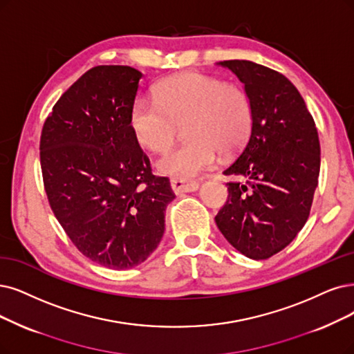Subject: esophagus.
<instances>
[{"instance_id": "obj_1", "label": "esophagus", "mask_w": 354, "mask_h": 354, "mask_svg": "<svg viewBox=\"0 0 354 354\" xmlns=\"http://www.w3.org/2000/svg\"><path fill=\"white\" fill-rule=\"evenodd\" d=\"M170 187H172L175 194H182V192H194L198 189V182L189 180V179H172L170 180Z\"/></svg>"}]
</instances>
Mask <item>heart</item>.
Here are the masks:
<instances>
[{"label": "heart", "mask_w": 354, "mask_h": 354, "mask_svg": "<svg viewBox=\"0 0 354 354\" xmlns=\"http://www.w3.org/2000/svg\"><path fill=\"white\" fill-rule=\"evenodd\" d=\"M252 120V102L243 87L189 73L167 78L154 97H138L129 124L140 146L154 153L166 150L184 125L188 141L165 153L156 166L163 175L189 179L212 169L218 153L227 156L241 149Z\"/></svg>", "instance_id": "1"}]
</instances>
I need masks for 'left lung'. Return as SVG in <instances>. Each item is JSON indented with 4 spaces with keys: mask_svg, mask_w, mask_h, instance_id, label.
Instances as JSON below:
<instances>
[{
    "mask_svg": "<svg viewBox=\"0 0 354 354\" xmlns=\"http://www.w3.org/2000/svg\"><path fill=\"white\" fill-rule=\"evenodd\" d=\"M243 83L252 102L250 137L226 170L227 201L216 225L227 242L252 259L280 252L302 230L318 187V131L289 78L245 59L218 62Z\"/></svg>",
    "mask_w": 354,
    "mask_h": 354,
    "instance_id": "left-lung-1",
    "label": "left lung"
}]
</instances>
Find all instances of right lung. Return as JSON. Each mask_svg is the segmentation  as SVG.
I'll list each match as a JSON object with an SVG mask.
<instances>
[{
    "label": "right lung",
    "instance_id": "right-lung-1",
    "mask_svg": "<svg viewBox=\"0 0 354 354\" xmlns=\"http://www.w3.org/2000/svg\"><path fill=\"white\" fill-rule=\"evenodd\" d=\"M142 74L99 65L59 97L42 128L41 167L49 205L84 257L106 268L140 266L160 243L175 198L151 174L129 116Z\"/></svg>",
    "mask_w": 354,
    "mask_h": 354
}]
</instances>
